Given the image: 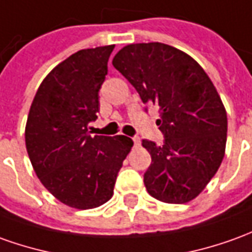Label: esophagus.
<instances>
[{"mask_svg": "<svg viewBox=\"0 0 252 252\" xmlns=\"http://www.w3.org/2000/svg\"><path fill=\"white\" fill-rule=\"evenodd\" d=\"M133 143H134V145H140V138L138 137H133Z\"/></svg>", "mask_w": 252, "mask_h": 252, "instance_id": "esophagus-1", "label": "esophagus"}]
</instances>
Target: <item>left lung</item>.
<instances>
[{
    "mask_svg": "<svg viewBox=\"0 0 252 252\" xmlns=\"http://www.w3.org/2000/svg\"><path fill=\"white\" fill-rule=\"evenodd\" d=\"M112 64L144 104L159 107L163 144L143 140L152 158L144 173L148 193L176 204L195 199L225 155L228 118L216 86L197 62L166 43L127 45Z\"/></svg>",
    "mask_w": 252,
    "mask_h": 252,
    "instance_id": "left-lung-1",
    "label": "left lung"
}]
</instances>
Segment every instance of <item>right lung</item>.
<instances>
[{
  "mask_svg": "<svg viewBox=\"0 0 252 252\" xmlns=\"http://www.w3.org/2000/svg\"><path fill=\"white\" fill-rule=\"evenodd\" d=\"M114 48L79 50L56 65L39 85L27 118L26 148L36 176L56 199L74 209L108 202L133 147L129 137L89 131Z\"/></svg>",
  "mask_w": 252,
  "mask_h": 252,
  "instance_id": "right-lung-1",
  "label": "right lung"
}]
</instances>
